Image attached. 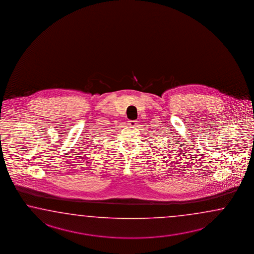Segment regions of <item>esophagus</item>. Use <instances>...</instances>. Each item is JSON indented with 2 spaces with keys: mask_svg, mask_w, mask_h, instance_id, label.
Returning <instances> with one entry per match:
<instances>
[{
  "mask_svg": "<svg viewBox=\"0 0 254 254\" xmlns=\"http://www.w3.org/2000/svg\"><path fill=\"white\" fill-rule=\"evenodd\" d=\"M128 125H129V126H131V127H136V120H129V121H128Z\"/></svg>",
  "mask_w": 254,
  "mask_h": 254,
  "instance_id": "1",
  "label": "esophagus"
}]
</instances>
